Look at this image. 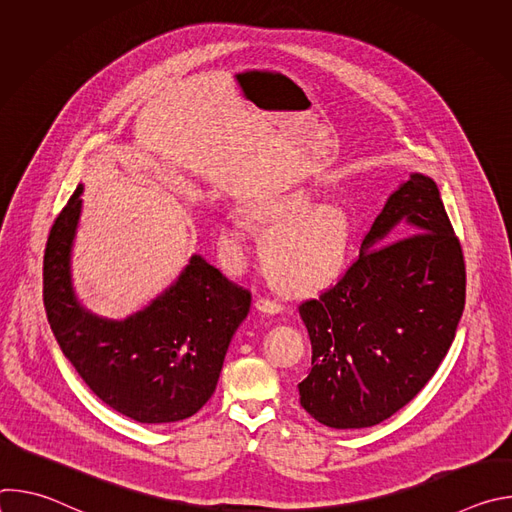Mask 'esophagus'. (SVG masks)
Wrapping results in <instances>:
<instances>
[{"label": "esophagus", "instance_id": "obj_1", "mask_svg": "<svg viewBox=\"0 0 512 512\" xmlns=\"http://www.w3.org/2000/svg\"><path fill=\"white\" fill-rule=\"evenodd\" d=\"M255 308L259 312H265V314H279L283 310V306L275 300H269V298H257L255 300Z\"/></svg>", "mask_w": 512, "mask_h": 512}]
</instances>
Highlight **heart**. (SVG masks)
Returning <instances> with one entry per match:
<instances>
[{
    "instance_id": "heart-1",
    "label": "heart",
    "mask_w": 512,
    "mask_h": 512,
    "mask_svg": "<svg viewBox=\"0 0 512 512\" xmlns=\"http://www.w3.org/2000/svg\"><path fill=\"white\" fill-rule=\"evenodd\" d=\"M247 221L267 231L263 237V265L277 287L306 294L328 285L342 271L352 225L340 202L312 204L308 190L267 194L243 206ZM218 245L231 267H239L245 253L241 223L227 221L218 229Z\"/></svg>"
}]
</instances>
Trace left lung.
I'll use <instances>...</instances> for the list:
<instances>
[{"label":"left lung","mask_w":512,"mask_h":512,"mask_svg":"<svg viewBox=\"0 0 512 512\" xmlns=\"http://www.w3.org/2000/svg\"><path fill=\"white\" fill-rule=\"evenodd\" d=\"M464 302V255L440 190L411 174L364 235L358 259L298 308L312 342L302 407L336 429L389 419L442 364Z\"/></svg>","instance_id":"left-lung-1"}]
</instances>
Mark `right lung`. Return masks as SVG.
<instances>
[{
  "label": "right lung",
  "instance_id": "add662e5",
  "mask_svg": "<svg viewBox=\"0 0 512 512\" xmlns=\"http://www.w3.org/2000/svg\"><path fill=\"white\" fill-rule=\"evenodd\" d=\"M81 194L77 186L56 216L44 251V308L56 342L89 389L121 415L139 423L188 419L216 389L251 291L192 255L145 310L121 322L93 316L70 283Z\"/></svg>",
  "mask_w": 512,
  "mask_h": 512
}]
</instances>
